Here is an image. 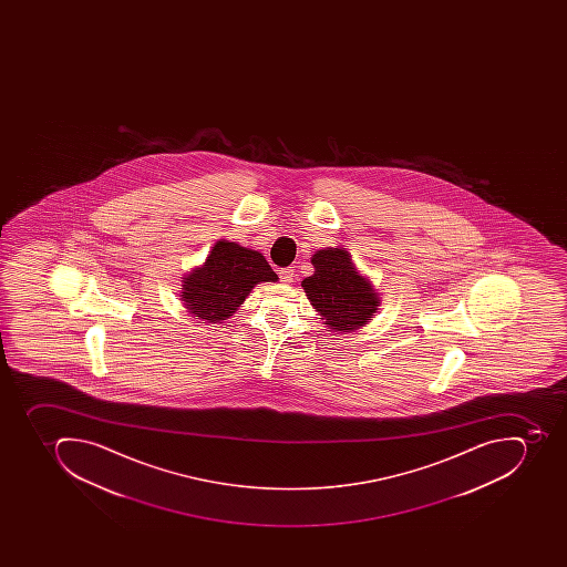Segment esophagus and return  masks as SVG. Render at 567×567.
<instances>
[{
	"label": "esophagus",
	"instance_id": "esophagus-1",
	"mask_svg": "<svg viewBox=\"0 0 567 567\" xmlns=\"http://www.w3.org/2000/svg\"><path fill=\"white\" fill-rule=\"evenodd\" d=\"M295 275L296 272L292 268L280 269V281L290 284V281L295 280Z\"/></svg>",
	"mask_w": 567,
	"mask_h": 567
}]
</instances>
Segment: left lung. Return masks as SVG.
<instances>
[{
	"label": "left lung",
	"instance_id": "1",
	"mask_svg": "<svg viewBox=\"0 0 567 567\" xmlns=\"http://www.w3.org/2000/svg\"><path fill=\"white\" fill-rule=\"evenodd\" d=\"M312 277L303 280L305 292L334 331H352L370 321L380 299L369 281L358 275L342 248H326L312 257Z\"/></svg>",
	"mask_w": 567,
	"mask_h": 567
}]
</instances>
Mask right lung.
Instances as JSON below:
<instances>
[{
    "label": "right lung",
    "instance_id": "1",
    "mask_svg": "<svg viewBox=\"0 0 567 567\" xmlns=\"http://www.w3.org/2000/svg\"><path fill=\"white\" fill-rule=\"evenodd\" d=\"M277 280V272L259 251L218 241L204 266L184 278V305L197 319L221 322L236 312L257 284Z\"/></svg>",
    "mask_w": 567,
    "mask_h": 567
}]
</instances>
